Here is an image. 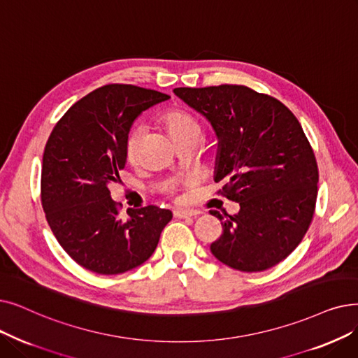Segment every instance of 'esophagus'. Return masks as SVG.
Here are the masks:
<instances>
[{
  "label": "esophagus",
  "mask_w": 358,
  "mask_h": 358,
  "mask_svg": "<svg viewBox=\"0 0 358 358\" xmlns=\"http://www.w3.org/2000/svg\"><path fill=\"white\" fill-rule=\"evenodd\" d=\"M201 212L194 210V209H177L174 210V215L177 217H192V216H199Z\"/></svg>",
  "instance_id": "1"
}]
</instances>
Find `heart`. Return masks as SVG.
Listing matches in <instances>:
<instances>
[{"label":"heart","instance_id":"obj_1","mask_svg":"<svg viewBox=\"0 0 358 358\" xmlns=\"http://www.w3.org/2000/svg\"><path fill=\"white\" fill-rule=\"evenodd\" d=\"M161 122L169 133L171 138L177 143L187 142H199L201 138V126L194 115L184 110H169L161 115ZM142 130L138 127H133L127 136L126 153L130 161L136 159L138 143H141Z\"/></svg>","mask_w":358,"mask_h":358}]
</instances>
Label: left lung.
<instances>
[{
    "label": "left lung",
    "instance_id": "8db88e82",
    "mask_svg": "<svg viewBox=\"0 0 358 358\" xmlns=\"http://www.w3.org/2000/svg\"><path fill=\"white\" fill-rule=\"evenodd\" d=\"M176 95L212 124L217 137L215 181L240 203L210 215L222 234L212 255L241 272H262L297 247L313 220L319 169L301 124L278 99L241 85L177 87Z\"/></svg>",
    "mask_w": 358,
    "mask_h": 358
}]
</instances>
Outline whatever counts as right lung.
<instances>
[{
    "label": "right lung",
    "mask_w": 358,
    "mask_h": 358,
    "mask_svg": "<svg viewBox=\"0 0 358 358\" xmlns=\"http://www.w3.org/2000/svg\"><path fill=\"white\" fill-rule=\"evenodd\" d=\"M166 99L133 85L102 86L76 102L46 142L41 176L46 221L64 252L87 271L117 275L141 266L173 220L171 210L149 205L129 209L122 221L108 189L126 166L133 121Z\"/></svg>",
    "instance_id": "1"
}]
</instances>
